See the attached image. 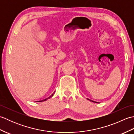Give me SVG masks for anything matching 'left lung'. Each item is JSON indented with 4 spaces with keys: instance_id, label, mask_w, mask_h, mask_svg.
Wrapping results in <instances>:
<instances>
[{
    "instance_id": "8db88e82",
    "label": "left lung",
    "mask_w": 134,
    "mask_h": 134,
    "mask_svg": "<svg viewBox=\"0 0 134 134\" xmlns=\"http://www.w3.org/2000/svg\"><path fill=\"white\" fill-rule=\"evenodd\" d=\"M87 99H88V100H90V101H92V102H95V101H92V100H90V99H88V98H87Z\"/></svg>"
}]
</instances>
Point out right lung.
<instances>
[{"instance_id": "add662e5", "label": "right lung", "mask_w": 134, "mask_h": 134, "mask_svg": "<svg viewBox=\"0 0 134 134\" xmlns=\"http://www.w3.org/2000/svg\"><path fill=\"white\" fill-rule=\"evenodd\" d=\"M54 93H55V92H54L53 94H52V95H51V96H49V97H48V98H45V99H43V100H41V101H38V102H42V101H46L47 100V99H49V98H50L51 97H52L53 96V94Z\"/></svg>"}]
</instances>
